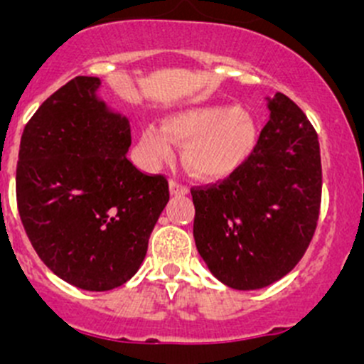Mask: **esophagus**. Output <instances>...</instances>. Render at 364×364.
I'll use <instances>...</instances> for the list:
<instances>
[{"instance_id":"obj_1","label":"esophagus","mask_w":364,"mask_h":364,"mask_svg":"<svg viewBox=\"0 0 364 364\" xmlns=\"http://www.w3.org/2000/svg\"><path fill=\"white\" fill-rule=\"evenodd\" d=\"M171 193L172 196H186L188 193V186L176 181V179H171Z\"/></svg>"}]
</instances>
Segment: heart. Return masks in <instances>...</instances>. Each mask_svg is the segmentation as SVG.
Here are the masks:
<instances>
[{
  "label": "heart",
  "instance_id": "1",
  "mask_svg": "<svg viewBox=\"0 0 364 364\" xmlns=\"http://www.w3.org/2000/svg\"><path fill=\"white\" fill-rule=\"evenodd\" d=\"M257 124L234 105H204L176 112L165 128L148 124L141 148L149 164L171 160L174 141L185 146V161L200 178H223L248 160L257 144Z\"/></svg>",
  "mask_w": 364,
  "mask_h": 364
}]
</instances>
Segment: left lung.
I'll list each match as a JSON object with an SVG mask.
<instances>
[{
    "label": "left lung",
    "instance_id": "obj_1",
    "mask_svg": "<svg viewBox=\"0 0 364 364\" xmlns=\"http://www.w3.org/2000/svg\"><path fill=\"white\" fill-rule=\"evenodd\" d=\"M248 160L218 183L192 186L193 237L211 273L253 291L291 273L306 252L322 199L317 132L277 93Z\"/></svg>",
    "mask_w": 364,
    "mask_h": 364
}]
</instances>
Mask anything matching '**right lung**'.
<instances>
[{"instance_id":"obj_1","label":"right lung","mask_w":364,"mask_h":364,"mask_svg":"<svg viewBox=\"0 0 364 364\" xmlns=\"http://www.w3.org/2000/svg\"><path fill=\"white\" fill-rule=\"evenodd\" d=\"M98 86L97 77L68 80L26 123L16 196L42 262L61 280L100 292L139 269L168 181L128 160L130 123L105 109Z\"/></svg>"}]
</instances>
